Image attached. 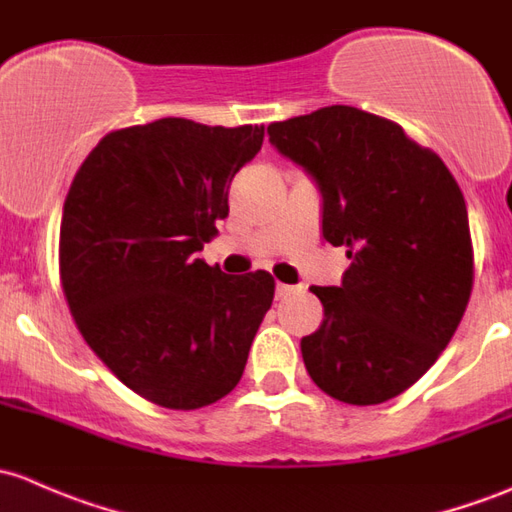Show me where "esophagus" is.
Listing matches in <instances>:
<instances>
[{
	"label": "esophagus",
	"instance_id": "esophagus-1",
	"mask_svg": "<svg viewBox=\"0 0 512 512\" xmlns=\"http://www.w3.org/2000/svg\"><path fill=\"white\" fill-rule=\"evenodd\" d=\"M295 293V286H286V283H276V298L283 300L288 298V295Z\"/></svg>",
	"mask_w": 512,
	"mask_h": 512
}]
</instances>
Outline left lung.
I'll return each instance as SVG.
<instances>
[{"mask_svg":"<svg viewBox=\"0 0 512 512\" xmlns=\"http://www.w3.org/2000/svg\"><path fill=\"white\" fill-rule=\"evenodd\" d=\"M268 140L323 194V236L345 246L340 286L310 291L323 323L300 340L310 379L370 407L409 389L449 345L473 288L463 194L402 125L352 105L268 125Z\"/></svg>","mask_w":512,"mask_h":512,"instance_id":"obj_1","label":"left lung"}]
</instances>
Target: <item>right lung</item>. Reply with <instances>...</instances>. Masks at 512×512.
Instances as JSON below:
<instances>
[{
  "label": "right lung",
  "mask_w": 512,
  "mask_h": 512,
  "mask_svg": "<svg viewBox=\"0 0 512 512\" xmlns=\"http://www.w3.org/2000/svg\"><path fill=\"white\" fill-rule=\"evenodd\" d=\"M263 125L162 118L113 130L63 202L59 271L83 340L152 404L207 407L239 384L273 303L268 271L226 276L194 254L229 217V184Z\"/></svg>",
  "instance_id": "1"
}]
</instances>
